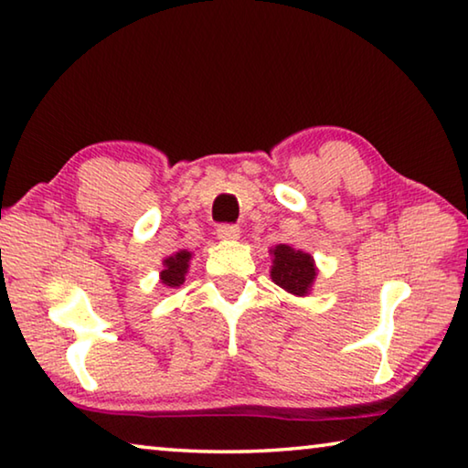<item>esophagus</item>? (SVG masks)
<instances>
[{"mask_svg":"<svg viewBox=\"0 0 468 468\" xmlns=\"http://www.w3.org/2000/svg\"><path fill=\"white\" fill-rule=\"evenodd\" d=\"M217 237H218V239H223V241H233V239H237V237H239V227H237V225H220L217 229Z\"/></svg>","mask_w":468,"mask_h":468,"instance_id":"34e87169","label":"esophagus"}]
</instances>
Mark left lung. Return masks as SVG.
Here are the masks:
<instances>
[{
  "label": "left lung",
  "mask_w": 468,
  "mask_h": 468,
  "mask_svg": "<svg viewBox=\"0 0 468 468\" xmlns=\"http://www.w3.org/2000/svg\"><path fill=\"white\" fill-rule=\"evenodd\" d=\"M272 253V268L271 276L274 284L281 289L289 291L291 295L303 297L312 291V284L315 281V264L310 253L291 248V245H276L271 250Z\"/></svg>",
  "instance_id": "obj_1"
}]
</instances>
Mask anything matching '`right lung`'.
<instances>
[{"label": "right lung", "mask_w": 468, "mask_h": 468, "mask_svg": "<svg viewBox=\"0 0 468 468\" xmlns=\"http://www.w3.org/2000/svg\"><path fill=\"white\" fill-rule=\"evenodd\" d=\"M189 260H192V251L181 250L173 253L167 260H163V271H161V282L165 287H181L186 281Z\"/></svg>", "instance_id": "obj_1"}]
</instances>
